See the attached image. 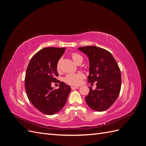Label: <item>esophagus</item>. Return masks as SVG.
I'll return each mask as SVG.
<instances>
[{
  "instance_id": "obj_1",
  "label": "esophagus",
  "mask_w": 146,
  "mask_h": 146,
  "mask_svg": "<svg viewBox=\"0 0 146 146\" xmlns=\"http://www.w3.org/2000/svg\"><path fill=\"white\" fill-rule=\"evenodd\" d=\"M79 88V86H71V89L72 90H76V89H78V88Z\"/></svg>"
}]
</instances>
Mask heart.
<instances>
[{
	"label": "heart",
	"mask_w": 146,
	"mask_h": 146,
	"mask_svg": "<svg viewBox=\"0 0 146 146\" xmlns=\"http://www.w3.org/2000/svg\"><path fill=\"white\" fill-rule=\"evenodd\" d=\"M71 57L72 60L74 61V62L76 63L79 60H82V56L78 54L77 52H73L71 54ZM56 69L57 70L60 71L61 69V63L59 61L56 64ZM84 78L83 74L81 72L77 73H70L66 75L64 78V82L70 85H78L80 84L82 80V79Z\"/></svg>",
	"instance_id": "b5f03b06"
}]
</instances>
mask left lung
Here are the masks:
<instances>
[{"mask_svg":"<svg viewBox=\"0 0 146 146\" xmlns=\"http://www.w3.org/2000/svg\"><path fill=\"white\" fill-rule=\"evenodd\" d=\"M78 49L90 60L89 83L96 82V88H90L85 98L89 107L97 111L108 109L116 101L121 88V73L117 61L111 53L101 47L85 46Z\"/></svg>","mask_w":146,"mask_h":146,"instance_id":"left-lung-1","label":"left lung"}]
</instances>
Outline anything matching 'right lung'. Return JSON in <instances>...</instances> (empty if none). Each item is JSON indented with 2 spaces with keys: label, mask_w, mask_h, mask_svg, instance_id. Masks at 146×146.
<instances>
[{
  "label": "right lung",
  "mask_w": 146,
  "mask_h": 146,
  "mask_svg": "<svg viewBox=\"0 0 146 146\" xmlns=\"http://www.w3.org/2000/svg\"><path fill=\"white\" fill-rule=\"evenodd\" d=\"M65 47H46L35 54L30 61L25 77V88L30 102L42 113L52 115L63 108L71 88L64 82L56 81V64ZM60 83L59 88L51 86Z\"/></svg>",
  "instance_id": "right-lung-1"
}]
</instances>
